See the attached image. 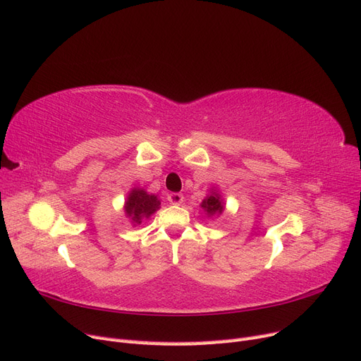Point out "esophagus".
Returning a JSON list of instances; mask_svg holds the SVG:
<instances>
[{
    "label": "esophagus",
    "instance_id": "34e87169",
    "mask_svg": "<svg viewBox=\"0 0 361 361\" xmlns=\"http://www.w3.org/2000/svg\"><path fill=\"white\" fill-rule=\"evenodd\" d=\"M167 200L171 203V204H180L183 202V195L180 192H170L167 195Z\"/></svg>",
    "mask_w": 361,
    "mask_h": 361
}]
</instances>
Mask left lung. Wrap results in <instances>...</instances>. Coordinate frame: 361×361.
<instances>
[{
	"mask_svg": "<svg viewBox=\"0 0 361 361\" xmlns=\"http://www.w3.org/2000/svg\"><path fill=\"white\" fill-rule=\"evenodd\" d=\"M202 207H203V209H204L207 214H209V215L221 214L223 209H224V206H223V203H221V200H220V195H216V194H212V195H209V197H207V199H204V200L202 202Z\"/></svg>",
	"mask_w": 361,
	"mask_h": 361,
	"instance_id": "obj_1",
	"label": "left lung"
}]
</instances>
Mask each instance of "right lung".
<instances>
[{"mask_svg": "<svg viewBox=\"0 0 361 361\" xmlns=\"http://www.w3.org/2000/svg\"><path fill=\"white\" fill-rule=\"evenodd\" d=\"M161 202L157 195L147 194L145 190H133L129 192V197L126 200L125 211L133 218V221L140 224L141 218L150 216L157 209H159Z\"/></svg>", "mask_w": 361, "mask_h": 361, "instance_id": "obj_1", "label": "right lung"}]
</instances>
